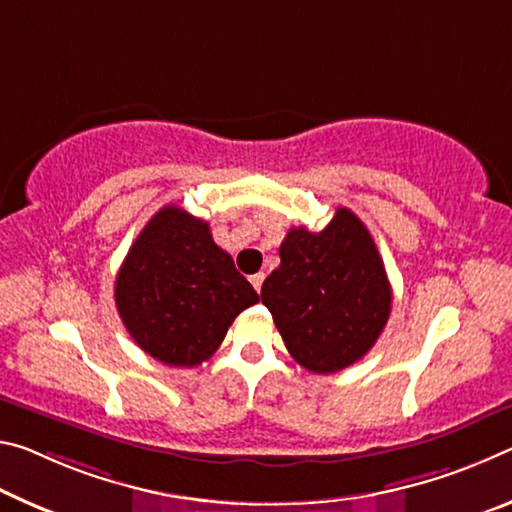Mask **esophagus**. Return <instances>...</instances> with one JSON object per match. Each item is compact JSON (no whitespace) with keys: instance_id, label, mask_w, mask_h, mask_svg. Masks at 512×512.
<instances>
[{"instance_id":"34e87169","label":"esophagus","mask_w":512,"mask_h":512,"mask_svg":"<svg viewBox=\"0 0 512 512\" xmlns=\"http://www.w3.org/2000/svg\"><path fill=\"white\" fill-rule=\"evenodd\" d=\"M249 281H251V286L256 288V292H261V288H263V281H265V274H263V272L251 274V276H249Z\"/></svg>"}]
</instances>
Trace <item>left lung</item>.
<instances>
[{
  "label": "left lung",
  "instance_id": "8db88e82",
  "mask_svg": "<svg viewBox=\"0 0 512 512\" xmlns=\"http://www.w3.org/2000/svg\"><path fill=\"white\" fill-rule=\"evenodd\" d=\"M261 299L290 356L315 374L354 365L379 340L392 288L370 231L338 208L322 231L290 229Z\"/></svg>",
  "mask_w": 512,
  "mask_h": 512
}]
</instances>
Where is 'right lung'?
<instances>
[{
  "label": "right lung",
  "mask_w": 512,
  "mask_h": 512,
  "mask_svg": "<svg viewBox=\"0 0 512 512\" xmlns=\"http://www.w3.org/2000/svg\"><path fill=\"white\" fill-rule=\"evenodd\" d=\"M258 292L215 245L208 222L165 206L133 242L115 279V304L142 351L195 367L222 345Z\"/></svg>",
  "instance_id": "1"
}]
</instances>
